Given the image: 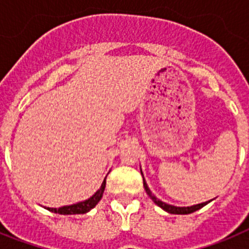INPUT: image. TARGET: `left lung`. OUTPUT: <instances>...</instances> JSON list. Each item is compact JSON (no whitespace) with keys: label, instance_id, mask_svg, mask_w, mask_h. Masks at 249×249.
<instances>
[{"label":"left lung","instance_id":"left-lung-1","mask_svg":"<svg viewBox=\"0 0 249 249\" xmlns=\"http://www.w3.org/2000/svg\"><path fill=\"white\" fill-rule=\"evenodd\" d=\"M141 173H142V171H141ZM143 186H144V190H146L147 195L151 197L152 201L155 202L158 207H160L162 210H164L166 212H168V213H172V214H190V213H193V212H196V211L201 210L202 207H204L207 203H210L211 202V201L203 202V203L195 204V206H191V207H176V206H172V204H167V203H164V202L160 201V199H158L157 197H156V196L153 195L151 191H149L148 186H147L146 181H144V178H143Z\"/></svg>","mask_w":249,"mask_h":249}]
</instances>
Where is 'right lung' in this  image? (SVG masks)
I'll return each instance as SVG.
<instances>
[{"label":"right lung","mask_w":249,"mask_h":249,"mask_svg":"<svg viewBox=\"0 0 249 249\" xmlns=\"http://www.w3.org/2000/svg\"><path fill=\"white\" fill-rule=\"evenodd\" d=\"M105 187L106 178L103 179L102 186H101L100 190L94 193L92 197H89V199H86V201L78 202V203L71 204V206H63L61 207V208H50V207H45V208L50 211V212L59 213V214H83V213H87L89 211H91L92 208L101 201L103 192H105Z\"/></svg>","instance_id":"add662e5"}]
</instances>
